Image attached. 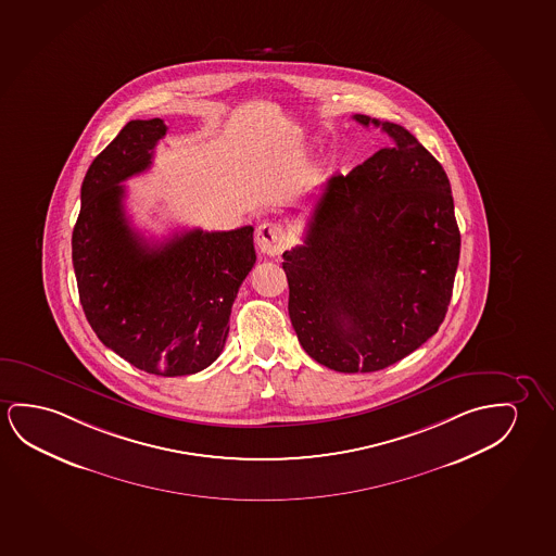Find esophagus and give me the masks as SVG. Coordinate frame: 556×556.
Masks as SVG:
<instances>
[{"label":"esophagus","mask_w":556,"mask_h":556,"mask_svg":"<svg viewBox=\"0 0 556 556\" xmlns=\"http://www.w3.org/2000/svg\"><path fill=\"white\" fill-rule=\"evenodd\" d=\"M256 244L260 252H264L267 256H277L285 250L287 244V235L281 224L277 222H264L256 229Z\"/></svg>","instance_id":"esophagus-1"}]
</instances>
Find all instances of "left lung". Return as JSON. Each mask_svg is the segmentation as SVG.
<instances>
[{"instance_id": "left-lung-1", "label": "left lung", "mask_w": 556, "mask_h": 556, "mask_svg": "<svg viewBox=\"0 0 556 556\" xmlns=\"http://www.w3.org/2000/svg\"><path fill=\"white\" fill-rule=\"evenodd\" d=\"M354 121L392 139L330 177L304 244L282 254L289 315L309 357L339 372L394 365L438 332L460 233L442 164L400 124Z\"/></svg>"}]
</instances>
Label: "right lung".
Masks as SVG:
<instances>
[{"instance_id":"obj_1","label":"right lung","mask_w":556,"mask_h":556,"mask_svg":"<svg viewBox=\"0 0 556 556\" xmlns=\"http://www.w3.org/2000/svg\"><path fill=\"white\" fill-rule=\"evenodd\" d=\"M161 118L131 121L97 154L81 184L73 264L97 339L137 369L184 377L226 346L241 282L256 264L254 227L191 229L161 244L129 227L121 186L153 164Z\"/></svg>"}]
</instances>
